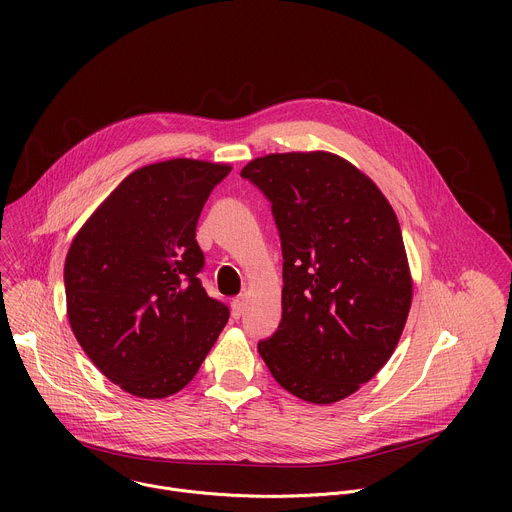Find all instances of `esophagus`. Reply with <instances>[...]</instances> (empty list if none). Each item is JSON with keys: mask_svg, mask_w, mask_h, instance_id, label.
Here are the masks:
<instances>
[{"mask_svg": "<svg viewBox=\"0 0 512 512\" xmlns=\"http://www.w3.org/2000/svg\"><path fill=\"white\" fill-rule=\"evenodd\" d=\"M245 308H247V298H245V296H239V298L233 300V316H235V318L243 316Z\"/></svg>", "mask_w": 512, "mask_h": 512, "instance_id": "esophagus-1", "label": "esophagus"}]
</instances>
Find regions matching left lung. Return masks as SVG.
<instances>
[{
  "mask_svg": "<svg viewBox=\"0 0 512 512\" xmlns=\"http://www.w3.org/2000/svg\"><path fill=\"white\" fill-rule=\"evenodd\" d=\"M241 176L271 202L283 253L281 322L259 354L291 395L336 403L385 367L409 316L397 214L367 174L330 152L269 154Z\"/></svg>",
  "mask_w": 512,
  "mask_h": 512,
  "instance_id": "1",
  "label": "left lung"
}]
</instances>
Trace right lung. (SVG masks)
Listing matches in <instances>:
<instances>
[{
  "label": "right lung",
  "mask_w": 512,
  "mask_h": 512,
  "mask_svg": "<svg viewBox=\"0 0 512 512\" xmlns=\"http://www.w3.org/2000/svg\"><path fill=\"white\" fill-rule=\"evenodd\" d=\"M229 164L176 158L131 172L89 216L64 261L66 314L95 367L125 393L182 391L229 320L196 277V223Z\"/></svg>",
  "instance_id": "right-lung-1"
}]
</instances>
